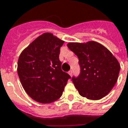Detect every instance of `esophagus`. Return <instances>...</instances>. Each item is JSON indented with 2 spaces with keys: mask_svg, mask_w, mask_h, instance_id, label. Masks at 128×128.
<instances>
[{
  "mask_svg": "<svg viewBox=\"0 0 128 128\" xmlns=\"http://www.w3.org/2000/svg\"><path fill=\"white\" fill-rule=\"evenodd\" d=\"M68 74H69V75H70V76H72V70H70V71L68 72Z\"/></svg>",
  "mask_w": 128,
  "mask_h": 128,
  "instance_id": "34e87169",
  "label": "esophagus"
}]
</instances>
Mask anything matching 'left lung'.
<instances>
[{"label": "left lung", "mask_w": 128, "mask_h": 128, "mask_svg": "<svg viewBox=\"0 0 128 128\" xmlns=\"http://www.w3.org/2000/svg\"><path fill=\"white\" fill-rule=\"evenodd\" d=\"M67 46L79 59L80 73L72 80L80 95L93 100L106 96L117 82L120 70L115 56L94 41L70 42Z\"/></svg>", "instance_id": "left-lung-1"}]
</instances>
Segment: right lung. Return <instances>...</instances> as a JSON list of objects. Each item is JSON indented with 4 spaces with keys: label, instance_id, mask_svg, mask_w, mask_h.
I'll list each match as a JSON object with an SVG mask.
<instances>
[{
    "label": "right lung",
    "instance_id": "right-lung-1",
    "mask_svg": "<svg viewBox=\"0 0 128 128\" xmlns=\"http://www.w3.org/2000/svg\"><path fill=\"white\" fill-rule=\"evenodd\" d=\"M64 42L52 33H44L19 56L18 75L23 88L35 101L48 104L57 100L71 78L62 71L59 60Z\"/></svg>",
    "mask_w": 128,
    "mask_h": 128
}]
</instances>
